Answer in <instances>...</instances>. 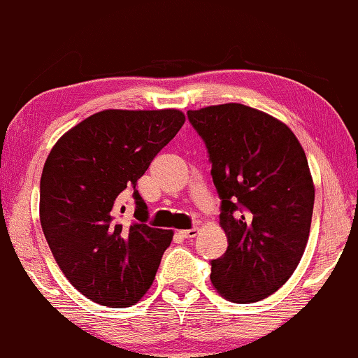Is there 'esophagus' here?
<instances>
[{
  "label": "esophagus",
  "instance_id": "obj_1",
  "mask_svg": "<svg viewBox=\"0 0 358 358\" xmlns=\"http://www.w3.org/2000/svg\"><path fill=\"white\" fill-rule=\"evenodd\" d=\"M199 229L198 227H193V229H186V230H179V234L182 237H186V239H193V237L198 236Z\"/></svg>",
  "mask_w": 358,
  "mask_h": 358
}]
</instances>
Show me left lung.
I'll list each match as a JSON object with an SVG mask.
<instances>
[{"label":"left lung","mask_w":358,"mask_h":358,"mask_svg":"<svg viewBox=\"0 0 358 358\" xmlns=\"http://www.w3.org/2000/svg\"><path fill=\"white\" fill-rule=\"evenodd\" d=\"M210 153L222 198L225 255L210 280L227 301L270 297L295 271L309 241L314 182L306 152L285 122L244 103L187 110Z\"/></svg>","instance_id":"obj_1"}]
</instances>
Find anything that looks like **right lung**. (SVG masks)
Segmentation results:
<instances>
[{
  "label": "right lung",
  "mask_w": 358,
  "mask_h": 358,
  "mask_svg": "<svg viewBox=\"0 0 358 358\" xmlns=\"http://www.w3.org/2000/svg\"><path fill=\"white\" fill-rule=\"evenodd\" d=\"M186 116L179 109H107L83 119L49 152L41 176L42 232L57 266L101 306H134L155 280L172 230L147 224V205L126 221L122 193L136 187Z\"/></svg>",
  "instance_id": "1"
}]
</instances>
